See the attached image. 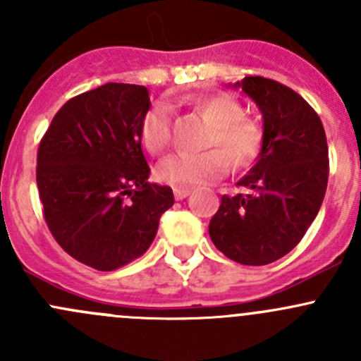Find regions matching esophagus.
Returning a JSON list of instances; mask_svg holds the SVG:
<instances>
[{"instance_id":"1","label":"esophagus","mask_w":361,"mask_h":361,"mask_svg":"<svg viewBox=\"0 0 361 361\" xmlns=\"http://www.w3.org/2000/svg\"><path fill=\"white\" fill-rule=\"evenodd\" d=\"M188 194H190L188 188H174V197H176V201H183L185 197H188Z\"/></svg>"}]
</instances>
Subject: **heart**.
Wrapping results in <instances>:
<instances>
[{"label": "heart", "mask_w": 361, "mask_h": 361, "mask_svg": "<svg viewBox=\"0 0 361 361\" xmlns=\"http://www.w3.org/2000/svg\"><path fill=\"white\" fill-rule=\"evenodd\" d=\"M197 110L209 129L206 147H218L202 154L178 152L164 159L157 167L162 183L173 187H194L218 180L231 167L248 166L258 157L264 143V129L255 118L245 115L241 101L231 94H213L197 101ZM173 106L166 101L152 104L140 122V137L150 154H160L171 143Z\"/></svg>", "instance_id": "obj_1"}]
</instances>
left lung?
<instances>
[{"instance_id":"left-lung-1","label":"left lung","mask_w":361,"mask_h":361,"mask_svg":"<svg viewBox=\"0 0 361 361\" xmlns=\"http://www.w3.org/2000/svg\"><path fill=\"white\" fill-rule=\"evenodd\" d=\"M257 103L264 143L239 187L224 195L209 238L243 265H267L290 253L314 221L329 183V145L318 113L295 90L264 76L232 83Z\"/></svg>"}]
</instances>
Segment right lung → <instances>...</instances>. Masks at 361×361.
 Wrapping results in <instances>:
<instances>
[{"label":"right lung","mask_w":361,"mask_h":361,"mask_svg":"<svg viewBox=\"0 0 361 361\" xmlns=\"http://www.w3.org/2000/svg\"><path fill=\"white\" fill-rule=\"evenodd\" d=\"M148 108L147 87L104 83L69 99L39 141L47 225L61 248L97 271L141 257L174 204L171 187L147 181L140 122Z\"/></svg>","instance_id":"1"}]
</instances>
